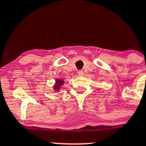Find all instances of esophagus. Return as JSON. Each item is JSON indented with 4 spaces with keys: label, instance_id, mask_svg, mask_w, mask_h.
<instances>
[{
    "label": "esophagus",
    "instance_id": "34e87169",
    "mask_svg": "<svg viewBox=\"0 0 146 146\" xmlns=\"http://www.w3.org/2000/svg\"><path fill=\"white\" fill-rule=\"evenodd\" d=\"M78 74L79 76H83V75H84V72H83V70H78Z\"/></svg>",
    "mask_w": 146,
    "mask_h": 146
}]
</instances>
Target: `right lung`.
Returning a JSON list of instances; mask_svg holds the SVG:
<instances>
[{
	"label": "right lung",
	"instance_id": "add662e5",
	"mask_svg": "<svg viewBox=\"0 0 146 146\" xmlns=\"http://www.w3.org/2000/svg\"><path fill=\"white\" fill-rule=\"evenodd\" d=\"M63 84V80H56V84L54 86V89L56 90H58L60 89V86Z\"/></svg>",
	"mask_w": 146,
	"mask_h": 146
}]
</instances>
